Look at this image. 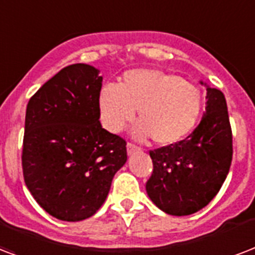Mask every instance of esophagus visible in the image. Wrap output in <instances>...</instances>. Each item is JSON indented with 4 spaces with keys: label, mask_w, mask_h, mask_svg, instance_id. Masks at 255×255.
<instances>
[{
    "label": "esophagus",
    "mask_w": 255,
    "mask_h": 255,
    "mask_svg": "<svg viewBox=\"0 0 255 255\" xmlns=\"http://www.w3.org/2000/svg\"><path fill=\"white\" fill-rule=\"evenodd\" d=\"M139 149H140V148H139V147H136V145L131 144V143H128V144H127V152H128V155H132V153L137 152Z\"/></svg>",
    "instance_id": "obj_1"
}]
</instances>
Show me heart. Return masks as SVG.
Wrapping results in <instances>:
<instances>
[{
	"mask_svg": "<svg viewBox=\"0 0 255 255\" xmlns=\"http://www.w3.org/2000/svg\"><path fill=\"white\" fill-rule=\"evenodd\" d=\"M203 107L198 87L179 76L158 69H132L119 85L107 84L99 93L103 126L118 133L135 119L133 135L156 144L174 145L183 141L197 126Z\"/></svg>",
	"mask_w": 255,
	"mask_h": 255,
	"instance_id": "b5f03b06",
	"label": "heart"
}]
</instances>
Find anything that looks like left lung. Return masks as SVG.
Returning a JSON list of instances; mask_svg holds the SVG:
<instances>
[{
	"instance_id": "1",
	"label": "left lung",
	"mask_w": 255,
	"mask_h": 255,
	"mask_svg": "<svg viewBox=\"0 0 255 255\" xmlns=\"http://www.w3.org/2000/svg\"><path fill=\"white\" fill-rule=\"evenodd\" d=\"M205 85L206 112L191 135L178 144L149 151L153 171L145 190L153 205L183 217L202 210L218 194L230 170L233 136L225 95Z\"/></svg>"
}]
</instances>
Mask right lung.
Listing matches in <instances>:
<instances>
[{
	"mask_svg": "<svg viewBox=\"0 0 255 255\" xmlns=\"http://www.w3.org/2000/svg\"><path fill=\"white\" fill-rule=\"evenodd\" d=\"M97 68L73 64L56 73L28 103L22 170L46 213L67 222L92 217L127 162L126 140L102 127Z\"/></svg>",
	"mask_w": 255,
	"mask_h": 255,
	"instance_id": "add662e5",
	"label": "right lung"
}]
</instances>
